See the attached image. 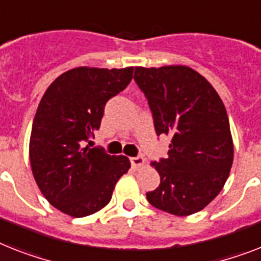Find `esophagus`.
<instances>
[{
    "label": "esophagus",
    "mask_w": 261,
    "mask_h": 261,
    "mask_svg": "<svg viewBox=\"0 0 261 261\" xmlns=\"http://www.w3.org/2000/svg\"><path fill=\"white\" fill-rule=\"evenodd\" d=\"M144 163H145V160H144L143 156L132 157V159H130V164H132V167L135 168V169H139V168L143 167Z\"/></svg>",
    "instance_id": "obj_1"
}]
</instances>
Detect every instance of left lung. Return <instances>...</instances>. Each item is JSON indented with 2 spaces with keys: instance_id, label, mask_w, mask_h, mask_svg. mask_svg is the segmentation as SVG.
<instances>
[{
  "instance_id": "1",
  "label": "left lung",
  "mask_w": 261,
  "mask_h": 261,
  "mask_svg": "<svg viewBox=\"0 0 261 261\" xmlns=\"http://www.w3.org/2000/svg\"><path fill=\"white\" fill-rule=\"evenodd\" d=\"M135 81L148 100L156 135L172 139L168 156L152 163L160 185L146 193V199L176 216L199 212L220 193L233 161L223 101L188 66H137Z\"/></svg>"
}]
</instances>
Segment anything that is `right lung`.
I'll return each instance as SVG.
<instances>
[{"instance_id": "obj_1", "label": "right lung", "mask_w": 261, "mask_h": 261, "mask_svg": "<svg viewBox=\"0 0 261 261\" xmlns=\"http://www.w3.org/2000/svg\"><path fill=\"white\" fill-rule=\"evenodd\" d=\"M132 77L133 68L80 66L58 76L41 98L30 135L32 172L45 199L69 216L102 210L130 168L128 157L85 143L100 128L108 100Z\"/></svg>"}]
</instances>
